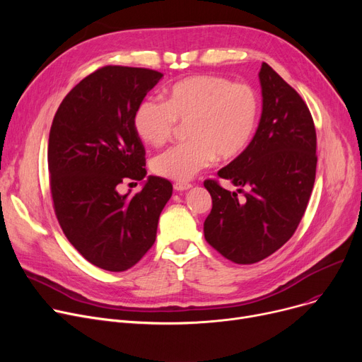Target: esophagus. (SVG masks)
I'll list each match as a JSON object with an SVG mask.
<instances>
[{
  "instance_id": "1",
  "label": "esophagus",
  "mask_w": 362,
  "mask_h": 362,
  "mask_svg": "<svg viewBox=\"0 0 362 362\" xmlns=\"http://www.w3.org/2000/svg\"><path fill=\"white\" fill-rule=\"evenodd\" d=\"M173 187H175V191L183 192V191H187V189H191L192 185H191V183H185V182H176V183L173 185Z\"/></svg>"
}]
</instances>
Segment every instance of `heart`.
Masks as SVG:
<instances>
[{
	"label": "heart",
	"mask_w": 362,
	"mask_h": 362,
	"mask_svg": "<svg viewBox=\"0 0 362 362\" xmlns=\"http://www.w3.org/2000/svg\"><path fill=\"white\" fill-rule=\"evenodd\" d=\"M258 114V95L250 85L199 74L167 88L164 101H144L135 114V130L145 144L161 146L176 122H189V141L164 151L151 163L158 176L186 182L217 157H238L254 136Z\"/></svg>",
	"instance_id": "obj_1"
}]
</instances>
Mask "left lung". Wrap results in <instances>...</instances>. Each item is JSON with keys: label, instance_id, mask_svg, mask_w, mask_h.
I'll list each match as a JSON object with an SVG mask.
<instances>
[{"label": "left lung", "instance_id": "1", "mask_svg": "<svg viewBox=\"0 0 362 362\" xmlns=\"http://www.w3.org/2000/svg\"><path fill=\"white\" fill-rule=\"evenodd\" d=\"M262 111L250 145L204 186L213 198L204 236L236 264H254L286 243L307 210L317 167V135L299 93L267 64L258 73ZM243 195L240 196V194Z\"/></svg>", "mask_w": 362, "mask_h": 362}]
</instances>
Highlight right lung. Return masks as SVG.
I'll use <instances>...</instances> for the list:
<instances>
[{
    "label": "right lung",
    "mask_w": 362,
    "mask_h": 362,
    "mask_svg": "<svg viewBox=\"0 0 362 362\" xmlns=\"http://www.w3.org/2000/svg\"><path fill=\"white\" fill-rule=\"evenodd\" d=\"M161 78L141 67L93 71L66 95L49 130L55 216L81 255L107 272L129 270L148 252L173 192L158 176H148L135 196L118 192L123 181L146 176L135 114Z\"/></svg>",
    "instance_id": "1"
}]
</instances>
